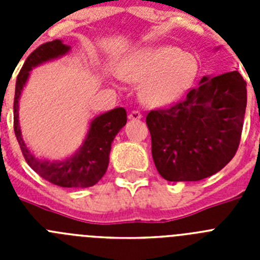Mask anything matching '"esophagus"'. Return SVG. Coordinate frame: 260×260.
<instances>
[{
  "label": "esophagus",
  "mask_w": 260,
  "mask_h": 260,
  "mask_svg": "<svg viewBox=\"0 0 260 260\" xmlns=\"http://www.w3.org/2000/svg\"><path fill=\"white\" fill-rule=\"evenodd\" d=\"M142 113L139 110H132L130 113H128V118L130 119H141L142 118Z\"/></svg>",
  "instance_id": "34e87169"
}]
</instances>
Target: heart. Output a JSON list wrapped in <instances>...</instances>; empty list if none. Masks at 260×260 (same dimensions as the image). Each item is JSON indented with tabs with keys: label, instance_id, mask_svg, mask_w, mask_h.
I'll list each match as a JSON object with an SVG mask.
<instances>
[{
	"label": "heart",
	"instance_id": "obj_1",
	"mask_svg": "<svg viewBox=\"0 0 260 260\" xmlns=\"http://www.w3.org/2000/svg\"><path fill=\"white\" fill-rule=\"evenodd\" d=\"M125 79L142 83L148 105H164L180 98L198 74V61L176 47H152L135 53L122 70Z\"/></svg>",
	"mask_w": 260,
	"mask_h": 260
}]
</instances>
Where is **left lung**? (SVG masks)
I'll return each instance as SVG.
<instances>
[{
	"label": "left lung",
	"mask_w": 260,
	"mask_h": 260,
	"mask_svg": "<svg viewBox=\"0 0 260 260\" xmlns=\"http://www.w3.org/2000/svg\"><path fill=\"white\" fill-rule=\"evenodd\" d=\"M246 82L238 71L203 77L171 107L146 117L152 157L167 181H201L236 155L246 110Z\"/></svg>",
	"instance_id": "left-lung-1"
}]
</instances>
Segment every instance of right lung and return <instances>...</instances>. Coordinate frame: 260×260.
I'll use <instances>...</instances> for the list:
<instances>
[{
    "label": "right lung",
    "mask_w": 260,
    "mask_h": 260,
    "mask_svg": "<svg viewBox=\"0 0 260 260\" xmlns=\"http://www.w3.org/2000/svg\"><path fill=\"white\" fill-rule=\"evenodd\" d=\"M69 49L70 47L62 44L61 40H53L41 44L27 57L26 62L23 63V68L18 74L17 84H15L14 133L27 164L44 180L61 187H89L102 180V177L107 172L112 142L117 133L126 125L127 121L126 110L123 108H116L96 117L91 122L89 132L80 150L70 158L59 162L41 161L32 155L31 151L23 142L19 121H18V100L23 86L28 78L29 70L48 59L57 58L65 54Z\"/></svg>",
    "instance_id": "obj_1"
}]
</instances>
